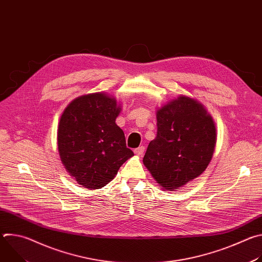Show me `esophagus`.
Returning <instances> with one entry per match:
<instances>
[{
    "label": "esophagus",
    "instance_id": "esophagus-1",
    "mask_svg": "<svg viewBox=\"0 0 262 262\" xmlns=\"http://www.w3.org/2000/svg\"><path fill=\"white\" fill-rule=\"evenodd\" d=\"M144 151H145V147L144 146H140V147H138V148H136L135 150H134V152H135V155L136 156H143L144 155Z\"/></svg>",
    "mask_w": 262,
    "mask_h": 262
}]
</instances>
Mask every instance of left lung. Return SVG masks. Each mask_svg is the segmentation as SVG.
<instances>
[{
    "instance_id": "left-lung-1",
    "label": "left lung",
    "mask_w": 262,
    "mask_h": 262,
    "mask_svg": "<svg viewBox=\"0 0 262 262\" xmlns=\"http://www.w3.org/2000/svg\"><path fill=\"white\" fill-rule=\"evenodd\" d=\"M158 134L143 158L166 191H176L207 168L215 146L212 117L196 99L180 95L157 112Z\"/></svg>"
}]
</instances>
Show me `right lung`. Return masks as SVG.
I'll return each mask as SVG.
<instances>
[{"mask_svg":"<svg viewBox=\"0 0 262 262\" xmlns=\"http://www.w3.org/2000/svg\"><path fill=\"white\" fill-rule=\"evenodd\" d=\"M120 111L114 97L97 92L76 98L63 112L59 155L67 172L84 188H103L134 156L115 122Z\"/></svg>","mask_w":262,"mask_h":262,"instance_id":"right-lung-1","label":"right lung"}]
</instances>
